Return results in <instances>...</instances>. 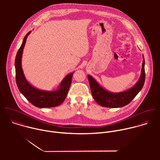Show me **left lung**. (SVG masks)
Listing matches in <instances>:
<instances>
[{"instance_id": "8db88e82", "label": "left lung", "mask_w": 160, "mask_h": 160, "mask_svg": "<svg viewBox=\"0 0 160 160\" xmlns=\"http://www.w3.org/2000/svg\"><path fill=\"white\" fill-rule=\"evenodd\" d=\"M144 58L142 66L141 75L139 81L129 90L120 93H111L101 87L92 77L88 75L92 95L98 104L106 108H120L129 104L138 95L144 86L146 74Z\"/></svg>"}]
</instances>
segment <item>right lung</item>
Wrapping results in <instances>:
<instances>
[{
	"label": "right lung",
	"instance_id": "obj_1",
	"mask_svg": "<svg viewBox=\"0 0 160 160\" xmlns=\"http://www.w3.org/2000/svg\"><path fill=\"white\" fill-rule=\"evenodd\" d=\"M31 32L25 37L15 58L16 80L20 92L33 105L37 108H52L60 105L66 98L72 83L73 74L68 75L61 83L60 87L55 91L40 90L32 86L26 80L21 67V58L27 38Z\"/></svg>",
	"mask_w": 160,
	"mask_h": 160
}]
</instances>
